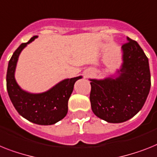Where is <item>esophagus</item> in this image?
I'll return each instance as SVG.
<instances>
[{
    "label": "esophagus",
    "mask_w": 157,
    "mask_h": 157,
    "mask_svg": "<svg viewBox=\"0 0 157 157\" xmlns=\"http://www.w3.org/2000/svg\"><path fill=\"white\" fill-rule=\"evenodd\" d=\"M89 76V75H87V76Z\"/></svg>",
    "instance_id": "1"
}]
</instances>
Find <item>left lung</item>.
I'll use <instances>...</instances> for the list:
<instances>
[{
	"label": "left lung",
	"instance_id": "left-lung-1",
	"mask_svg": "<svg viewBox=\"0 0 157 157\" xmlns=\"http://www.w3.org/2000/svg\"><path fill=\"white\" fill-rule=\"evenodd\" d=\"M127 40L120 69L104 79H89L92 110L109 123H122L139 113L151 87L148 57L136 40Z\"/></svg>",
	"mask_w": 157,
	"mask_h": 157
}]
</instances>
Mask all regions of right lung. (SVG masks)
<instances>
[{"instance_id": "obj_1", "label": "right lung", "mask_w": 157, "mask_h": 157, "mask_svg": "<svg viewBox=\"0 0 157 157\" xmlns=\"http://www.w3.org/2000/svg\"><path fill=\"white\" fill-rule=\"evenodd\" d=\"M37 37H32L13 52L8 65L6 86L9 98L20 115L32 123L51 125L66 116L68 99L73 91L74 84L82 78V76L64 79L44 93H31L23 90L15 79L16 67L22 50Z\"/></svg>"}]
</instances>
